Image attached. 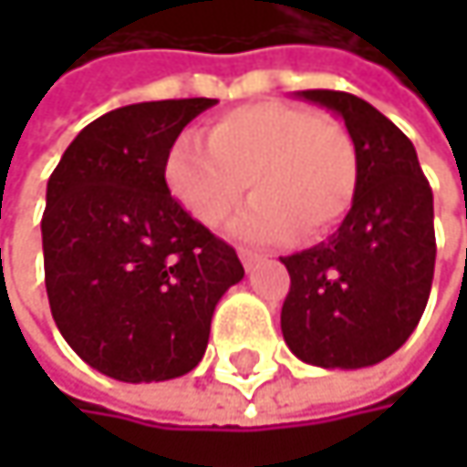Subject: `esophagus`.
I'll list each match as a JSON object with an SVG mask.
<instances>
[{
  "label": "esophagus",
  "mask_w": 467,
  "mask_h": 467,
  "mask_svg": "<svg viewBox=\"0 0 467 467\" xmlns=\"http://www.w3.org/2000/svg\"><path fill=\"white\" fill-rule=\"evenodd\" d=\"M240 262H243V267L251 273L254 267H256V262H259V256L254 254V251H245V248H240Z\"/></svg>",
  "instance_id": "obj_1"
}]
</instances>
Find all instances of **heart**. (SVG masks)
I'll list each match as a JSON object with an SVG mask.
<instances>
[{
	"label": "heart",
	"instance_id": "b5f03b06",
	"mask_svg": "<svg viewBox=\"0 0 467 467\" xmlns=\"http://www.w3.org/2000/svg\"><path fill=\"white\" fill-rule=\"evenodd\" d=\"M202 142L181 135L164 156V186L200 224L222 227L240 205L233 234L245 243H278L297 230L319 237L348 213L359 161L348 130L308 108L265 99L234 108L208 124Z\"/></svg>",
	"mask_w": 467,
	"mask_h": 467
}]
</instances>
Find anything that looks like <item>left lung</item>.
I'll return each mask as SVG.
<instances>
[{
    "mask_svg": "<svg viewBox=\"0 0 467 467\" xmlns=\"http://www.w3.org/2000/svg\"><path fill=\"white\" fill-rule=\"evenodd\" d=\"M295 97L343 119L359 181L325 243L281 256L292 278L281 332L308 365L370 368L395 354L424 314L435 270L432 192L414 142L370 102L327 88Z\"/></svg>",
    "mask_w": 467,
    "mask_h": 467,
    "instance_id": "obj_1",
    "label": "left lung"
}]
</instances>
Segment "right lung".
Here are the masks:
<instances>
[{
    "mask_svg": "<svg viewBox=\"0 0 467 467\" xmlns=\"http://www.w3.org/2000/svg\"><path fill=\"white\" fill-rule=\"evenodd\" d=\"M216 99H161L91 121L47 178L46 289L53 322L94 370L167 381L194 370L211 319L245 273L233 245L164 186V156Z\"/></svg>",
    "mask_w": 467,
    "mask_h": 467,
    "instance_id": "obj_1",
    "label": "right lung"
}]
</instances>
